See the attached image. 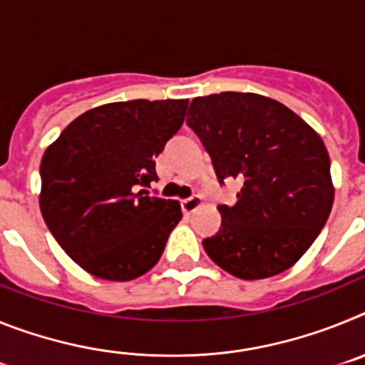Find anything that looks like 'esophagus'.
<instances>
[{
  "label": "esophagus",
  "instance_id": "34e87169",
  "mask_svg": "<svg viewBox=\"0 0 365 365\" xmlns=\"http://www.w3.org/2000/svg\"><path fill=\"white\" fill-rule=\"evenodd\" d=\"M201 205H202L201 195H192V197L185 199V201H180V208H182V212H185V214H192V212L197 210Z\"/></svg>",
  "mask_w": 365,
  "mask_h": 365
}]
</instances>
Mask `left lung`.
<instances>
[{
    "instance_id": "1",
    "label": "left lung",
    "mask_w": 365,
    "mask_h": 365,
    "mask_svg": "<svg viewBox=\"0 0 365 365\" xmlns=\"http://www.w3.org/2000/svg\"><path fill=\"white\" fill-rule=\"evenodd\" d=\"M186 124L212 157L219 182L243 185L221 205V228L202 241L215 265L241 279L291 269L327 222L334 201L320 135L278 100L256 93L197 96Z\"/></svg>"
}]
</instances>
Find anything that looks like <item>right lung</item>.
Here are the masks:
<instances>
[{
	"label": "right lung",
	"mask_w": 365,
	"mask_h": 365,
	"mask_svg": "<svg viewBox=\"0 0 365 365\" xmlns=\"http://www.w3.org/2000/svg\"><path fill=\"white\" fill-rule=\"evenodd\" d=\"M188 100H128L74 118L43 153L40 210L86 272L130 282L157 265L182 217L179 201L148 193L155 157L179 131Z\"/></svg>",
	"instance_id": "add662e5"
}]
</instances>
